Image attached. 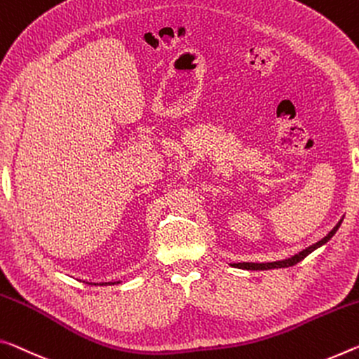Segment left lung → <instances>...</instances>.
<instances>
[{
	"instance_id": "obj_1",
	"label": "left lung",
	"mask_w": 359,
	"mask_h": 359,
	"mask_svg": "<svg viewBox=\"0 0 359 359\" xmlns=\"http://www.w3.org/2000/svg\"><path fill=\"white\" fill-rule=\"evenodd\" d=\"M340 224H342V219H340V222L337 225L334 226V229L327 233L326 236L323 238L321 241H318L315 244H311V246H309L306 249H304V251H300L299 254L292 255V257L289 259H284V260H278V262H266V264H254V262H240V264H231V266H235V269H243V270H271V269H287V266H292L295 264H299L300 260H304L306 255L311 254L315 249L321 248L323 244H326L331 238L335 235V231L339 230Z\"/></svg>"
}]
</instances>
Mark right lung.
I'll use <instances>...</instances> for the list:
<instances>
[{"label": "right lung", "instance_id": "add662e5", "mask_svg": "<svg viewBox=\"0 0 359 359\" xmlns=\"http://www.w3.org/2000/svg\"><path fill=\"white\" fill-rule=\"evenodd\" d=\"M118 283H119V281H115V283H111V281H110V283H100V286H105V284H118ZM94 284H95V283H94Z\"/></svg>", "mask_w": 359, "mask_h": 359}]
</instances>
